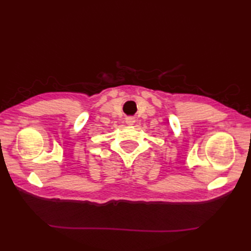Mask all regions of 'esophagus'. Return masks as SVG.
Here are the masks:
<instances>
[{
	"instance_id": "obj_1",
	"label": "esophagus",
	"mask_w": 251,
	"mask_h": 251,
	"mask_svg": "<svg viewBox=\"0 0 251 251\" xmlns=\"http://www.w3.org/2000/svg\"><path fill=\"white\" fill-rule=\"evenodd\" d=\"M127 123H128V124H130V125H132L135 123V119H132V117H129V119H127Z\"/></svg>"
}]
</instances>
